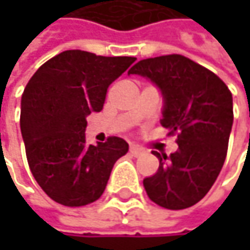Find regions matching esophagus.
<instances>
[{"label": "esophagus", "instance_id": "1", "mask_svg": "<svg viewBox=\"0 0 250 250\" xmlns=\"http://www.w3.org/2000/svg\"><path fill=\"white\" fill-rule=\"evenodd\" d=\"M130 153L134 155V156H139V155L143 153V149L139 147V146H136V145H131V146H130Z\"/></svg>", "mask_w": 250, "mask_h": 250}]
</instances>
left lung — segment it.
<instances>
[{"mask_svg":"<svg viewBox=\"0 0 250 250\" xmlns=\"http://www.w3.org/2000/svg\"><path fill=\"white\" fill-rule=\"evenodd\" d=\"M128 75L156 85L164 100L161 125L178 133L174 153L152 152L159 168L143 187L161 207L188 208L210 191L223 168L233 125L231 92L216 74L181 55L139 61Z\"/></svg>","mask_w":250,"mask_h":250,"instance_id":"8db88e82","label":"left lung"}]
</instances>
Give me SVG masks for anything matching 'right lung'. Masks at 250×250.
Masks as SVG:
<instances>
[{"label":"right lung","instance_id":"right-lung-1","mask_svg":"<svg viewBox=\"0 0 250 250\" xmlns=\"http://www.w3.org/2000/svg\"><path fill=\"white\" fill-rule=\"evenodd\" d=\"M136 61L65 50L25 85L20 127L30 171L56 203L81 207L98 200L128 145L122 137L86 143V116L103 110L107 88Z\"/></svg>","mask_w":250,"mask_h":250}]
</instances>
